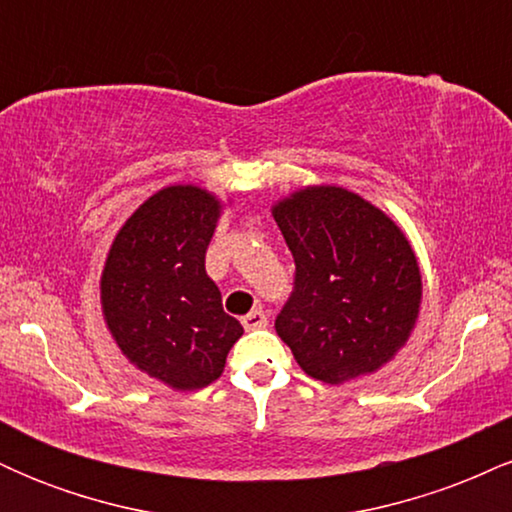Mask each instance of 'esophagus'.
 Wrapping results in <instances>:
<instances>
[{
    "mask_svg": "<svg viewBox=\"0 0 512 512\" xmlns=\"http://www.w3.org/2000/svg\"><path fill=\"white\" fill-rule=\"evenodd\" d=\"M240 322H243L245 330H260V327L267 325V315H264L262 310L255 308V310H250V313L245 315Z\"/></svg>",
    "mask_w": 512,
    "mask_h": 512,
    "instance_id": "obj_1",
    "label": "esophagus"
}]
</instances>
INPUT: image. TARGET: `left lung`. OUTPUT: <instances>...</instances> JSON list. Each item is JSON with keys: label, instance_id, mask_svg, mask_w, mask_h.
Instances as JSON below:
<instances>
[{"label": "left lung", "instance_id": "1", "mask_svg": "<svg viewBox=\"0 0 512 512\" xmlns=\"http://www.w3.org/2000/svg\"><path fill=\"white\" fill-rule=\"evenodd\" d=\"M272 216L296 262V291L274 327L303 373L344 385L395 361L424 301L402 228L339 185L298 187Z\"/></svg>", "mask_w": 512, "mask_h": 512}]
</instances>
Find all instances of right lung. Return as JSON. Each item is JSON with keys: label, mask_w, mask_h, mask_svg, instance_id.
Instances as JSON below:
<instances>
[{"label": "right lung", "mask_w": 512, "mask_h": 512, "mask_svg": "<svg viewBox=\"0 0 512 512\" xmlns=\"http://www.w3.org/2000/svg\"><path fill=\"white\" fill-rule=\"evenodd\" d=\"M228 204L192 182L161 187L122 223L105 255L98 289L110 337L134 368L175 392L219 380L243 337L204 269Z\"/></svg>", "instance_id": "1"}]
</instances>
